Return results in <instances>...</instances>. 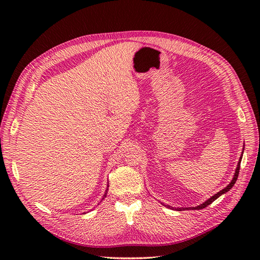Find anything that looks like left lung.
<instances>
[{
	"label": "left lung",
	"instance_id": "8db88e82",
	"mask_svg": "<svg viewBox=\"0 0 260 260\" xmlns=\"http://www.w3.org/2000/svg\"><path fill=\"white\" fill-rule=\"evenodd\" d=\"M243 152H244V147H243ZM242 152V153H243ZM242 156L243 155H241V157H240V159H239V162H238V166H237V169H235V172H234V176H233V178H232V180H231V182L228 184L224 188H222L221 191H219L218 193H216L214 196H211L210 199H208L207 201H205L204 202L203 204H201V205H199V206H196V207H171V206H169V205H166L168 208H171V209H176V210H179V211H181V210H184V209H203V208H205V207H207L208 205H210V204L214 202V201H216L219 196H221L222 194H224V193H226L229 190H231L232 188V186L234 185V183L237 182V180H238V177H239V172H240V165H241V160H242ZM162 204V203H161ZM162 205H165V204H162Z\"/></svg>",
	"mask_w": 260,
	"mask_h": 260
}]
</instances>
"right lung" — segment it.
<instances>
[{
  "mask_svg": "<svg viewBox=\"0 0 260 260\" xmlns=\"http://www.w3.org/2000/svg\"><path fill=\"white\" fill-rule=\"evenodd\" d=\"M107 191H108V184H107V188H106V191H105V194L103 195V198H102V200H104V198H106V194H107ZM101 200V201H102Z\"/></svg>",
  "mask_w": 260,
  "mask_h": 260,
  "instance_id": "obj_1",
  "label": "right lung"
}]
</instances>
